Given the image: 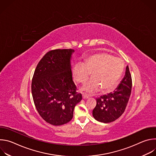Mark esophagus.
<instances>
[{
  "mask_svg": "<svg viewBox=\"0 0 156 156\" xmlns=\"http://www.w3.org/2000/svg\"><path fill=\"white\" fill-rule=\"evenodd\" d=\"M82 97H83V99H87L89 97L87 96H86V95H85V94H83V96H82Z\"/></svg>",
  "mask_w": 156,
  "mask_h": 156,
  "instance_id": "1",
  "label": "esophagus"
}]
</instances>
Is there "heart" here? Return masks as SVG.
<instances>
[{
	"mask_svg": "<svg viewBox=\"0 0 156 156\" xmlns=\"http://www.w3.org/2000/svg\"><path fill=\"white\" fill-rule=\"evenodd\" d=\"M124 69L123 61L119 57L102 52L91 55L83 63L74 65L72 72L78 83H84L91 73L92 79L81 90L88 94L97 92L100 87L104 91L112 90L116 85Z\"/></svg>",
	"mask_w": 156,
	"mask_h": 156,
	"instance_id": "obj_1",
	"label": "heart"
}]
</instances>
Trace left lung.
Segmentation results:
<instances>
[{
	"instance_id": "1",
	"label": "left lung",
	"mask_w": 156,
	"mask_h": 156,
	"mask_svg": "<svg viewBox=\"0 0 156 156\" xmlns=\"http://www.w3.org/2000/svg\"><path fill=\"white\" fill-rule=\"evenodd\" d=\"M132 80L128 66L125 75L113 93L96 99V106L93 110V117L102 123L112 122L125 112L131 92Z\"/></svg>"
}]
</instances>
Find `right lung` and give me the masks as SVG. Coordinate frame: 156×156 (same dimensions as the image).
Listing matches in <instances>:
<instances>
[{
  "label": "right lung",
  "instance_id": "right-lung-1",
  "mask_svg": "<svg viewBox=\"0 0 156 156\" xmlns=\"http://www.w3.org/2000/svg\"><path fill=\"white\" fill-rule=\"evenodd\" d=\"M73 49L47 52L38 63L31 83V93L40 116L55 126L69 122L75 105L82 99L72 80L70 60Z\"/></svg>",
  "mask_w": 156,
  "mask_h": 156
}]
</instances>
